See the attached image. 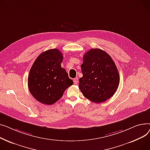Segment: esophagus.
Returning a JSON list of instances; mask_svg holds the SVG:
<instances>
[{
    "mask_svg": "<svg viewBox=\"0 0 150 150\" xmlns=\"http://www.w3.org/2000/svg\"><path fill=\"white\" fill-rule=\"evenodd\" d=\"M73 82H74V83L75 85L77 84V83H78V78H74V79H73Z\"/></svg>",
    "mask_w": 150,
    "mask_h": 150,
    "instance_id": "34e87169",
    "label": "esophagus"
}]
</instances>
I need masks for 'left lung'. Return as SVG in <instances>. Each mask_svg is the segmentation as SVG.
<instances>
[{"label":"left lung","instance_id":"obj_1","mask_svg":"<svg viewBox=\"0 0 150 150\" xmlns=\"http://www.w3.org/2000/svg\"><path fill=\"white\" fill-rule=\"evenodd\" d=\"M83 76L79 88L85 98L97 103L109 99L120 82L118 69L111 56L99 48L91 49L83 57Z\"/></svg>","mask_w":150,"mask_h":150}]
</instances>
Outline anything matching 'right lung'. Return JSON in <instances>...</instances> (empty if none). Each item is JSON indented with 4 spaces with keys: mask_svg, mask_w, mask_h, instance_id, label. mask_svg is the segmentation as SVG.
Returning a JSON list of instances; mask_svg holds the SVG:
<instances>
[{
    "mask_svg": "<svg viewBox=\"0 0 150 150\" xmlns=\"http://www.w3.org/2000/svg\"><path fill=\"white\" fill-rule=\"evenodd\" d=\"M63 58L58 49L48 50L37 57L30 69L28 89L34 98L42 103L54 104L73 84L65 69L61 67Z\"/></svg>",
    "mask_w": 150,
    "mask_h": 150,
    "instance_id": "obj_1",
    "label": "right lung"
}]
</instances>
